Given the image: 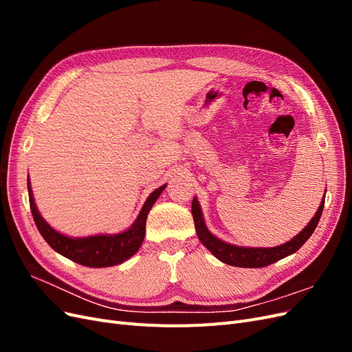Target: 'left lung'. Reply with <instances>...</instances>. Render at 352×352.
Wrapping results in <instances>:
<instances>
[{"instance_id":"1","label":"left lung","mask_w":352,"mask_h":352,"mask_svg":"<svg viewBox=\"0 0 352 352\" xmlns=\"http://www.w3.org/2000/svg\"><path fill=\"white\" fill-rule=\"evenodd\" d=\"M323 206H324V197L320 202V207L317 208L314 217L307 223V226L298 233L296 236H294L291 241H287L282 245H278V247H272V248L239 247V245L225 242L212 235L206 225L204 216H202V210L197 197H194L192 199V216H194L197 235L201 243L204 245V247L214 255L216 258H219L225 264L236 265V267L257 269V267H265V265L279 261L287 257V255H291L300 250L305 243V241L310 238L313 235V232L316 230L317 223L322 216Z\"/></svg>"}]
</instances>
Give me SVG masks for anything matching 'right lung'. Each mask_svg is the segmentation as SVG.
<instances>
[{
	"label": "right lung",
	"mask_w": 352,
	"mask_h": 352,
	"mask_svg": "<svg viewBox=\"0 0 352 352\" xmlns=\"http://www.w3.org/2000/svg\"><path fill=\"white\" fill-rule=\"evenodd\" d=\"M166 185L157 188L154 192L150 194L144 202V206L138 214L132 226L120 233H100L92 236H67L65 233L51 228L45 219L41 216V212L35 204L34 192H32L30 182L28 179V192H29V204L32 216H34L35 225L39 233L47 241L50 247L74 263L87 265V267H111V265L122 264L129 260L132 255L138 252L145 238V223L148 212L153 208L157 198L162 195Z\"/></svg>",
	"instance_id": "add662e5"
}]
</instances>
